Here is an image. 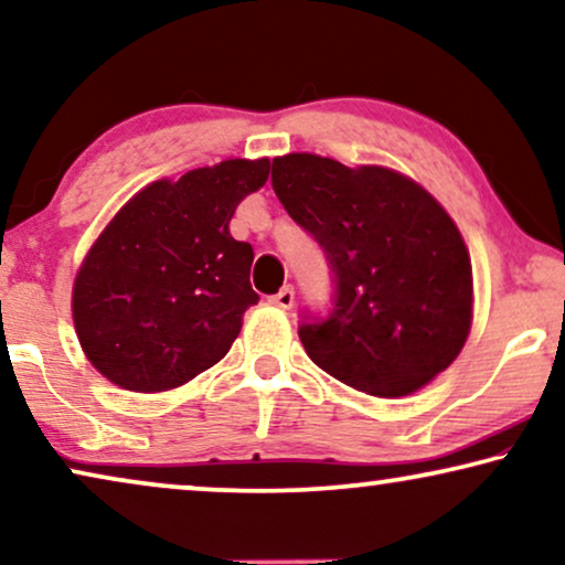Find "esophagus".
I'll use <instances>...</instances> for the list:
<instances>
[{
    "label": "esophagus",
    "instance_id": "esophagus-1",
    "mask_svg": "<svg viewBox=\"0 0 565 565\" xmlns=\"http://www.w3.org/2000/svg\"><path fill=\"white\" fill-rule=\"evenodd\" d=\"M269 300H273L275 306H280V308H285V311H288V308H292V303H296V290H292L290 285H285V288Z\"/></svg>",
    "mask_w": 565,
    "mask_h": 565
}]
</instances>
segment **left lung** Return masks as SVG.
I'll list each match as a JSON object with an SVG mask.
<instances>
[{
	"mask_svg": "<svg viewBox=\"0 0 565 565\" xmlns=\"http://www.w3.org/2000/svg\"><path fill=\"white\" fill-rule=\"evenodd\" d=\"M285 211L327 254L331 308L298 337L321 370L370 396L419 391L466 344L473 273L443 205L408 177L316 153L273 161Z\"/></svg>",
	"mask_w": 565,
	"mask_h": 565,
	"instance_id": "8db88e82",
	"label": "left lung"
}]
</instances>
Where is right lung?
<instances>
[{"instance_id":"obj_1","label":"right lung","mask_w":565,"mask_h":565,"mask_svg":"<svg viewBox=\"0 0 565 565\" xmlns=\"http://www.w3.org/2000/svg\"><path fill=\"white\" fill-rule=\"evenodd\" d=\"M269 159H228L138 192L92 246L74 282L82 350L107 381L169 391L226 358L252 290V244L228 223L265 188Z\"/></svg>"}]
</instances>
